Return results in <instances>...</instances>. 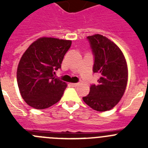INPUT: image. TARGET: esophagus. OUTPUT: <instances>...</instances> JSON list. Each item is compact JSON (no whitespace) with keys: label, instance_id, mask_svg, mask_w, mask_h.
<instances>
[{"label":"esophagus","instance_id":"1","mask_svg":"<svg viewBox=\"0 0 148 148\" xmlns=\"http://www.w3.org/2000/svg\"><path fill=\"white\" fill-rule=\"evenodd\" d=\"M78 84H77V83H71V84H70V85H71L72 87H77V86H78Z\"/></svg>","mask_w":148,"mask_h":148}]
</instances>
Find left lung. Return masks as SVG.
I'll use <instances>...</instances> for the list:
<instances>
[{
  "instance_id": "8db88e82",
  "label": "left lung",
  "mask_w": 148,
  "mask_h": 148,
  "mask_svg": "<svg viewBox=\"0 0 148 148\" xmlns=\"http://www.w3.org/2000/svg\"><path fill=\"white\" fill-rule=\"evenodd\" d=\"M95 56L93 72L100 74L97 85H91L84 101L99 112L108 111L119 102L126 90L128 69L125 56L115 43L99 34L87 37Z\"/></svg>"
}]
</instances>
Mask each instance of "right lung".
<instances>
[{
  "label": "right lung",
  "mask_w": 148,
  "mask_h": 148,
  "mask_svg": "<svg viewBox=\"0 0 148 148\" xmlns=\"http://www.w3.org/2000/svg\"><path fill=\"white\" fill-rule=\"evenodd\" d=\"M72 40L42 37L34 41L21 58L17 82L22 98L35 109L43 110L57 103L67 87L53 77L61 68Z\"/></svg>",
  "instance_id": "right-lung-1"
}]
</instances>
